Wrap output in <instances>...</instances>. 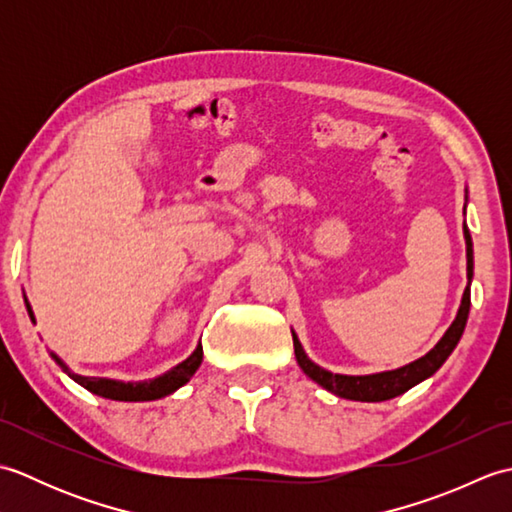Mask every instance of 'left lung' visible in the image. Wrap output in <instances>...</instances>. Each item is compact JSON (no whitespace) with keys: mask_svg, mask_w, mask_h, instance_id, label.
Wrapping results in <instances>:
<instances>
[{"mask_svg":"<svg viewBox=\"0 0 512 512\" xmlns=\"http://www.w3.org/2000/svg\"><path fill=\"white\" fill-rule=\"evenodd\" d=\"M464 239H466V277H469V286L473 279V242H471V233L464 224ZM466 286L464 297H462V306L458 310V317L451 323V328L447 334L442 336L440 343L433 347V350L413 361L405 367L394 369V372H383V374H372V376H341V374H332L328 369H321L319 365H314L306 352L301 350V343L297 341V336L292 334V341H295V356L297 363L301 365L303 372H306L314 383H319L328 391H332L334 396H341L347 400H361V402H380V400H389L396 398L400 394H405L407 389L413 385L422 383L424 378H429L438 372L442 363L447 361L449 354L455 350L460 336L464 332L466 319H469V308H471V288Z\"/></svg>","mask_w":512,"mask_h":512,"instance_id":"1","label":"left lung"}]
</instances>
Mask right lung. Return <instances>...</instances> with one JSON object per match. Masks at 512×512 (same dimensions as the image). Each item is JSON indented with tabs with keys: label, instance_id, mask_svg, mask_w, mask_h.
<instances>
[{
	"label": "right lung",
	"instance_id": "right-lung-1",
	"mask_svg": "<svg viewBox=\"0 0 512 512\" xmlns=\"http://www.w3.org/2000/svg\"><path fill=\"white\" fill-rule=\"evenodd\" d=\"M30 312V308H28ZM32 317V312H30ZM57 358V356H54ZM57 363L63 365L59 358ZM202 363V345H198L187 361L180 363L178 367H173L171 372H167L165 376H160L156 380H149V383H118V380H110V378H90V376H79L68 372V376L79 383L81 387H85L88 391L96 396L110 398V400H123V402H138V400H156L162 396H169L176 391L178 387H182L184 383H189V378L195 374V369L200 367Z\"/></svg>",
	"mask_w": 512,
	"mask_h": 512
}]
</instances>
